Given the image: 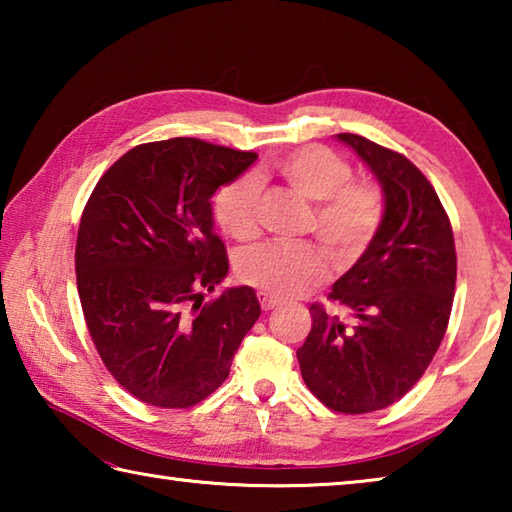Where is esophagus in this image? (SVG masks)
Segmentation results:
<instances>
[{
	"instance_id": "1",
	"label": "esophagus",
	"mask_w": 512,
	"mask_h": 512,
	"mask_svg": "<svg viewBox=\"0 0 512 512\" xmlns=\"http://www.w3.org/2000/svg\"><path fill=\"white\" fill-rule=\"evenodd\" d=\"M259 305H262L264 311H271V309L277 307V300L271 298V296H266V293H259Z\"/></svg>"
}]
</instances>
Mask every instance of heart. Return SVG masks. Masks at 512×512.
<instances>
[{
  "instance_id": "1",
  "label": "heart",
  "mask_w": 512,
  "mask_h": 512,
  "mask_svg": "<svg viewBox=\"0 0 512 512\" xmlns=\"http://www.w3.org/2000/svg\"><path fill=\"white\" fill-rule=\"evenodd\" d=\"M273 171L293 192L314 205L309 232L336 266H348L366 253L384 219V194L372 180L352 178V164L327 146H300L273 162ZM262 187L244 173L216 189L212 212L219 228L237 241L259 235ZM237 273L259 293L273 298H296L325 280L323 250L311 244H264L239 257Z\"/></svg>"
}]
</instances>
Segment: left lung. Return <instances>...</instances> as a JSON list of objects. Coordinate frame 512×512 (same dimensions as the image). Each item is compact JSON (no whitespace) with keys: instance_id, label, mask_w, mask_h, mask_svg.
<instances>
[{"instance_id":"left-lung-1","label":"left lung","mask_w":512,"mask_h":512,"mask_svg":"<svg viewBox=\"0 0 512 512\" xmlns=\"http://www.w3.org/2000/svg\"><path fill=\"white\" fill-rule=\"evenodd\" d=\"M368 164L384 192V219L329 300L352 323L314 302L298 348L302 379L339 413L391 406L415 386L440 348L456 289L452 223L436 189L402 153L354 133L336 135Z\"/></svg>"}]
</instances>
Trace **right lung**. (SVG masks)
<instances>
[{"label":"right lung","mask_w":512,"mask_h":512,"mask_svg":"<svg viewBox=\"0 0 512 512\" xmlns=\"http://www.w3.org/2000/svg\"><path fill=\"white\" fill-rule=\"evenodd\" d=\"M255 160L194 137L140 144L85 205L76 237L83 316L110 375L140 402H203L262 314L250 287L203 302L230 268L210 198Z\"/></svg>","instance_id":"right-lung-1"}]
</instances>
